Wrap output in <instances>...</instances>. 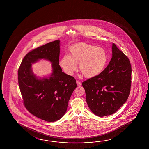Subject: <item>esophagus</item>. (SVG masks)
<instances>
[{"instance_id": "34e87169", "label": "esophagus", "mask_w": 149, "mask_h": 149, "mask_svg": "<svg viewBox=\"0 0 149 149\" xmlns=\"http://www.w3.org/2000/svg\"><path fill=\"white\" fill-rule=\"evenodd\" d=\"M76 84H77V86H80L81 85V82H79V81H76Z\"/></svg>"}]
</instances>
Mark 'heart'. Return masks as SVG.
Returning a JSON list of instances; mask_svg holds the SVG:
<instances>
[{
  "instance_id": "heart-1",
  "label": "heart",
  "mask_w": 149,
  "mask_h": 149,
  "mask_svg": "<svg viewBox=\"0 0 149 149\" xmlns=\"http://www.w3.org/2000/svg\"><path fill=\"white\" fill-rule=\"evenodd\" d=\"M108 61L107 51L101 47L79 42L69 48V55L61 58L59 65L67 74L72 75L76 70L78 64L79 70L86 78L96 77L101 73Z\"/></svg>"
}]
</instances>
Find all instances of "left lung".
I'll list each match as a JSON object with an SVG mask.
<instances>
[{
    "label": "left lung",
    "mask_w": 149,
    "mask_h": 149,
    "mask_svg": "<svg viewBox=\"0 0 149 149\" xmlns=\"http://www.w3.org/2000/svg\"><path fill=\"white\" fill-rule=\"evenodd\" d=\"M112 59L99 75L82 83L86 102L91 111L103 117L113 114L128 98L132 83V67L129 59L112 45Z\"/></svg>",
    "instance_id": "left-lung-1"
}]
</instances>
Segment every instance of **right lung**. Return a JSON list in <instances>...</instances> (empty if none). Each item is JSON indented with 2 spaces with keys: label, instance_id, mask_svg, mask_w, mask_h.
<instances>
[{
  "label": "right lung",
  "instance_id": "add662e5",
  "mask_svg": "<svg viewBox=\"0 0 149 149\" xmlns=\"http://www.w3.org/2000/svg\"><path fill=\"white\" fill-rule=\"evenodd\" d=\"M60 40H56L30 51L18 70V81L25 107L36 117L56 122L66 113L68 102L77 87L75 78L59 65ZM43 59L52 63V73L41 78L33 73L32 64Z\"/></svg>",
  "mask_w": 149,
  "mask_h": 149
}]
</instances>
